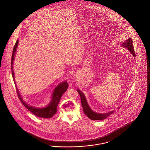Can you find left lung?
<instances>
[{
	"label": "left lung",
	"instance_id": "obj_1",
	"mask_svg": "<svg viewBox=\"0 0 150 150\" xmlns=\"http://www.w3.org/2000/svg\"><path fill=\"white\" fill-rule=\"evenodd\" d=\"M122 45L125 46V48H127L128 50L129 51H130L131 53L133 54L134 57L136 56V54H135V52L134 50V45L132 43V38H128L127 41L125 42V43H123ZM77 91L79 94V96L81 98L83 112L89 119H91L92 120H104L107 118L109 115H111L112 114L115 112V110H114V111L109 112L105 113V114H98L96 112H93L89 108V105H88L87 101H86V98L83 93L81 92V91H80L79 89H78ZM119 108H118V109Z\"/></svg>",
	"mask_w": 150,
	"mask_h": 150
}]
</instances>
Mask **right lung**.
<instances>
[{
	"label": "right lung",
	"mask_w": 150,
	"mask_h": 150,
	"mask_svg": "<svg viewBox=\"0 0 150 150\" xmlns=\"http://www.w3.org/2000/svg\"><path fill=\"white\" fill-rule=\"evenodd\" d=\"M18 40L16 41V43L14 46L13 52L12 54V58H11V62L12 77L14 79L13 80L14 83H15V84H16V83H15V80H14V74L13 70V61H14V55H15V53L16 51V48L18 47ZM68 86H69V85L67 81H65V82H63L62 83H60L59 85H58L57 87H56V88L54 89V93L52 94V98L51 102L45 108H34V107L29 106L27 104H26L25 102L23 101V99L21 98V96L20 95L19 91L17 89L16 86V90L19 99H20V100L21 101V102H22V103L25 108L28 109L30 112H32L33 114H34L36 116L39 117L50 118L52 117L56 113L57 107L58 105L59 102L61 97L67 90Z\"/></svg>",
	"instance_id": "add662e5"
}]
</instances>
